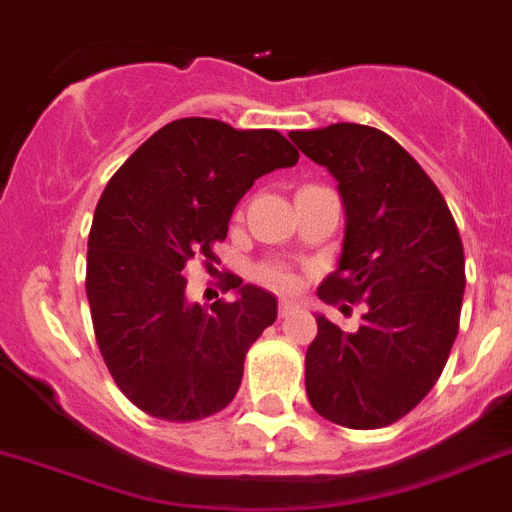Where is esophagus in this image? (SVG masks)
<instances>
[{"mask_svg": "<svg viewBox=\"0 0 512 512\" xmlns=\"http://www.w3.org/2000/svg\"><path fill=\"white\" fill-rule=\"evenodd\" d=\"M293 311H296V304H293V301H281V304H278V314H281V317H288Z\"/></svg>", "mask_w": 512, "mask_h": 512, "instance_id": "34e87169", "label": "esophagus"}]
</instances>
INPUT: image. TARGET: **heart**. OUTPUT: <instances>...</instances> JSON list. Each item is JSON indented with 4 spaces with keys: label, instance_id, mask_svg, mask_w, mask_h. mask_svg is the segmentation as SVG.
Instances as JSON below:
<instances>
[{
    "label": "heart",
    "instance_id": "heart-1",
    "mask_svg": "<svg viewBox=\"0 0 512 512\" xmlns=\"http://www.w3.org/2000/svg\"><path fill=\"white\" fill-rule=\"evenodd\" d=\"M260 278L278 291H296L299 288V275L286 265H265V268H260Z\"/></svg>",
    "mask_w": 512,
    "mask_h": 512
}]
</instances>
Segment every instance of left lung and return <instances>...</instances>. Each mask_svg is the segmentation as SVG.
Masks as SVG:
<instances>
[{"instance_id":"left-lung-1","label":"left lung","mask_w":512,"mask_h":512,"mask_svg":"<svg viewBox=\"0 0 512 512\" xmlns=\"http://www.w3.org/2000/svg\"><path fill=\"white\" fill-rule=\"evenodd\" d=\"M291 139L332 172L345 206L340 262L319 299L366 301L355 332L317 314L306 397L342 428H386L433 389L459 332V229L435 182L379 128L332 123Z\"/></svg>"}]
</instances>
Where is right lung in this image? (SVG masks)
<instances>
[{
	"instance_id": "add662e5",
	"label": "right lung",
	"mask_w": 512,
	"mask_h": 512,
	"mask_svg": "<svg viewBox=\"0 0 512 512\" xmlns=\"http://www.w3.org/2000/svg\"><path fill=\"white\" fill-rule=\"evenodd\" d=\"M299 162L273 128L213 118L159 128L110 177L87 242V301L118 389L146 415L203 420L234 399L244 355L278 317L273 293L226 273L231 301H188L185 268L216 260L229 219L257 177ZM219 262V260H216Z\"/></svg>"
}]
</instances>
